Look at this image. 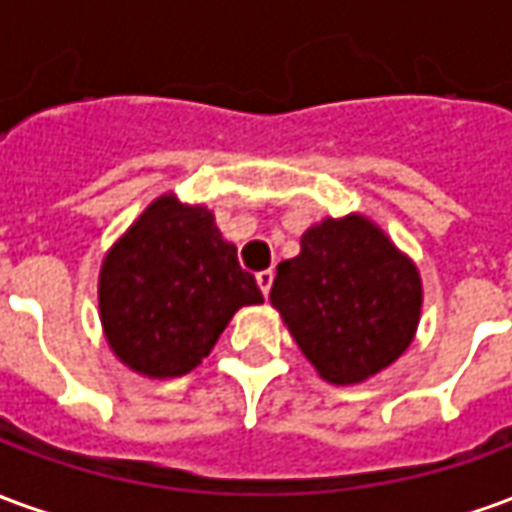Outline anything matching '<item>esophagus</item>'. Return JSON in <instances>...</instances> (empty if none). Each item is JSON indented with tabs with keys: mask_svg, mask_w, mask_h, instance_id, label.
<instances>
[{
	"mask_svg": "<svg viewBox=\"0 0 512 512\" xmlns=\"http://www.w3.org/2000/svg\"><path fill=\"white\" fill-rule=\"evenodd\" d=\"M257 285L263 290V296H268V290L274 285V271H260V274H257Z\"/></svg>",
	"mask_w": 512,
	"mask_h": 512,
	"instance_id": "1",
	"label": "esophagus"
}]
</instances>
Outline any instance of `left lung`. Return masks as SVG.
<instances>
[{
    "label": "left lung",
    "mask_w": 512,
    "mask_h": 512,
    "mask_svg": "<svg viewBox=\"0 0 512 512\" xmlns=\"http://www.w3.org/2000/svg\"><path fill=\"white\" fill-rule=\"evenodd\" d=\"M268 299L323 381L362 384L414 340L422 279L376 222L348 213L301 235V252L279 263Z\"/></svg>",
    "instance_id": "obj_1"
}]
</instances>
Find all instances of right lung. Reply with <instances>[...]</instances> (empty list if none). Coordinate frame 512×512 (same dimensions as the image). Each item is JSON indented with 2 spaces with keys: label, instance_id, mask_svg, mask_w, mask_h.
Masks as SVG:
<instances>
[{
  "label": "right lung",
  "instance_id": "right-lung-1",
  "mask_svg": "<svg viewBox=\"0 0 512 512\" xmlns=\"http://www.w3.org/2000/svg\"><path fill=\"white\" fill-rule=\"evenodd\" d=\"M255 277L238 266L205 205L172 191L139 213L106 252L98 312L112 354L139 376L191 373L241 307L260 304Z\"/></svg>",
  "mask_w": 512,
  "mask_h": 512
}]
</instances>
